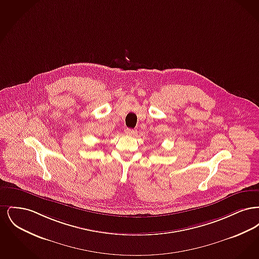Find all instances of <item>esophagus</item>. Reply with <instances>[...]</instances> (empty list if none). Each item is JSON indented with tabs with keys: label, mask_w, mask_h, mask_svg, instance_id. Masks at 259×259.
<instances>
[{
	"label": "esophagus",
	"mask_w": 259,
	"mask_h": 259,
	"mask_svg": "<svg viewBox=\"0 0 259 259\" xmlns=\"http://www.w3.org/2000/svg\"><path fill=\"white\" fill-rule=\"evenodd\" d=\"M125 134L126 135L128 136H134L136 135V130H134V129H129V128H126L125 129Z\"/></svg>",
	"instance_id": "obj_1"
}]
</instances>
